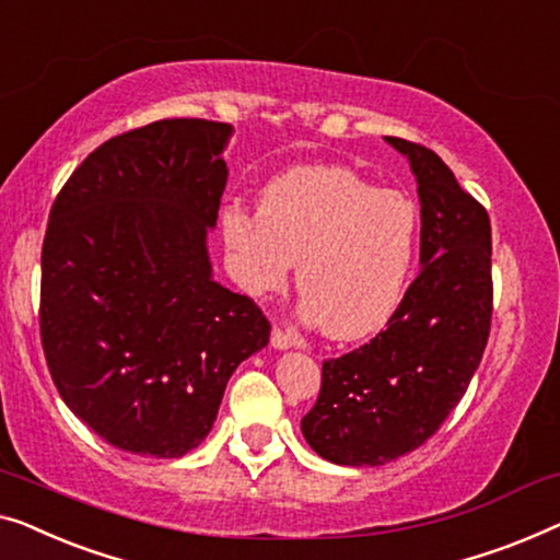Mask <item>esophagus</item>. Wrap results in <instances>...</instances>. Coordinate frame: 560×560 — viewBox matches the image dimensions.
I'll list each match as a JSON object with an SVG mask.
<instances>
[{
  "instance_id": "1",
  "label": "esophagus",
  "mask_w": 560,
  "mask_h": 560,
  "mask_svg": "<svg viewBox=\"0 0 560 560\" xmlns=\"http://www.w3.org/2000/svg\"><path fill=\"white\" fill-rule=\"evenodd\" d=\"M270 343H272L275 348H278V351H285V348L300 346V338H298L295 330L275 326V328H272V336H270Z\"/></svg>"
}]
</instances>
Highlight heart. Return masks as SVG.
<instances>
[{
    "mask_svg": "<svg viewBox=\"0 0 560 560\" xmlns=\"http://www.w3.org/2000/svg\"><path fill=\"white\" fill-rule=\"evenodd\" d=\"M234 280L265 295L298 262L303 311L328 338L386 326L419 245V209L404 191L376 189L346 166H295L265 184L257 214L222 212Z\"/></svg>",
    "mask_w": 560,
    "mask_h": 560,
    "instance_id": "obj_1",
    "label": "heart"
}]
</instances>
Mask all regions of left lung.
Returning a JSON list of instances; mask_svg holds the SVG:
<instances>
[{
    "mask_svg": "<svg viewBox=\"0 0 560 560\" xmlns=\"http://www.w3.org/2000/svg\"><path fill=\"white\" fill-rule=\"evenodd\" d=\"M409 159L421 205V270L376 338L323 361L320 394L300 421L323 459L376 467L417 450L465 396L492 320L490 217L427 145Z\"/></svg>",
    "mask_w": 560,
    "mask_h": 560,
    "instance_id": "obj_1",
    "label": "left lung"
}]
</instances>
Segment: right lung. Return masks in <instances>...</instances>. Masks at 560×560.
Masks as SVG:
<instances>
[{"label":"right lung","instance_id":"1","mask_svg":"<svg viewBox=\"0 0 560 560\" xmlns=\"http://www.w3.org/2000/svg\"><path fill=\"white\" fill-rule=\"evenodd\" d=\"M230 124L164 118L98 145L58 194L43 242L39 336L62 401L113 447L182 457L226 381L270 340L212 278L207 230Z\"/></svg>","mask_w":560,"mask_h":560}]
</instances>
